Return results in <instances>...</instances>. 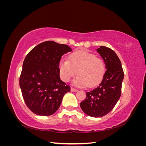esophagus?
Wrapping results in <instances>:
<instances>
[{
    "label": "esophagus",
    "mask_w": 146,
    "mask_h": 146,
    "mask_svg": "<svg viewBox=\"0 0 146 146\" xmlns=\"http://www.w3.org/2000/svg\"><path fill=\"white\" fill-rule=\"evenodd\" d=\"M70 91H71L72 92H76V91H77V90L75 89V88L71 87V88H70Z\"/></svg>",
    "instance_id": "34e87169"
}]
</instances>
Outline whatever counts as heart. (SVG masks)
<instances>
[{"mask_svg":"<svg viewBox=\"0 0 146 146\" xmlns=\"http://www.w3.org/2000/svg\"><path fill=\"white\" fill-rule=\"evenodd\" d=\"M61 79L66 82L78 75L73 83L78 87L96 86L102 80L105 72V64L102 59L85 50L73 52L69 60H61L59 63Z\"/></svg>","mask_w":146,"mask_h":146,"instance_id":"heart-1","label":"heart"}]
</instances>
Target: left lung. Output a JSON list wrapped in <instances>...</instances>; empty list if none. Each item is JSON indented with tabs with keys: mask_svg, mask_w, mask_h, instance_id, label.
<instances>
[{
	"mask_svg": "<svg viewBox=\"0 0 146 146\" xmlns=\"http://www.w3.org/2000/svg\"><path fill=\"white\" fill-rule=\"evenodd\" d=\"M96 50L103 58L107 70L99 86L86 92V99L80 105L87 115L101 117L111 111L120 98L123 71L120 60L111 48L100 46Z\"/></svg>",
	"mask_w": 146,
	"mask_h": 146,
	"instance_id": "obj_1",
	"label": "left lung"
}]
</instances>
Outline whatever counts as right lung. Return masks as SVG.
<instances>
[{
	"label": "right lung",
	"instance_id": "add662e5",
	"mask_svg": "<svg viewBox=\"0 0 146 146\" xmlns=\"http://www.w3.org/2000/svg\"><path fill=\"white\" fill-rule=\"evenodd\" d=\"M71 48L52 41L39 44L25 56L19 78L27 107L39 116H50L60 107L70 87L60 80L61 56Z\"/></svg>",
	"mask_w": 146,
	"mask_h": 146
}]
</instances>
